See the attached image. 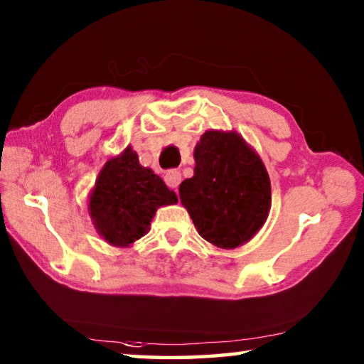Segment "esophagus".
<instances>
[{"label": "esophagus", "mask_w": 364, "mask_h": 364, "mask_svg": "<svg viewBox=\"0 0 364 364\" xmlns=\"http://www.w3.org/2000/svg\"><path fill=\"white\" fill-rule=\"evenodd\" d=\"M165 183L168 184L171 189H175L178 191V184L181 183V173L178 170H170L165 173Z\"/></svg>", "instance_id": "esophagus-1"}]
</instances>
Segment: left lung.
<instances>
[{
  "label": "left lung",
  "instance_id": "left-lung-1",
  "mask_svg": "<svg viewBox=\"0 0 364 364\" xmlns=\"http://www.w3.org/2000/svg\"><path fill=\"white\" fill-rule=\"evenodd\" d=\"M194 176L180 199L199 235L232 250L250 241L270 209V180L259 155L236 132L207 131L194 149Z\"/></svg>",
  "mask_w": 364,
  "mask_h": 364
}]
</instances>
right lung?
<instances>
[{
    "label": "right lung",
    "instance_id": "add662e5",
    "mask_svg": "<svg viewBox=\"0 0 364 364\" xmlns=\"http://www.w3.org/2000/svg\"><path fill=\"white\" fill-rule=\"evenodd\" d=\"M178 203L164 180L144 168L131 147L103 166L90 194L89 210L99 233L113 246H129L147 233L160 205Z\"/></svg>",
    "mask_w": 364,
    "mask_h": 364
}]
</instances>
